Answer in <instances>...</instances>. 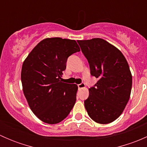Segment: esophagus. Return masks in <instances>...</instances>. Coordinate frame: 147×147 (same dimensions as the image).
Instances as JSON below:
<instances>
[{
	"instance_id": "esophagus-1",
	"label": "esophagus",
	"mask_w": 147,
	"mask_h": 147,
	"mask_svg": "<svg viewBox=\"0 0 147 147\" xmlns=\"http://www.w3.org/2000/svg\"><path fill=\"white\" fill-rule=\"evenodd\" d=\"M78 88H79V89H82V88H83V87H85V84L82 82V83H80V84H78Z\"/></svg>"
}]
</instances>
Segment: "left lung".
Listing matches in <instances>:
<instances>
[{
	"label": "left lung",
	"mask_w": 147,
	"mask_h": 147,
	"mask_svg": "<svg viewBox=\"0 0 147 147\" xmlns=\"http://www.w3.org/2000/svg\"><path fill=\"white\" fill-rule=\"evenodd\" d=\"M98 81L89 89L84 107L99 124L112 122L122 113L129 100L132 77L127 60L116 47L101 38L78 40Z\"/></svg>",
	"instance_id": "obj_1"
}]
</instances>
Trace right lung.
Segmentation results:
<instances>
[{"label": "right lung", "mask_w": 147, "mask_h": 147, "mask_svg": "<svg viewBox=\"0 0 147 147\" xmlns=\"http://www.w3.org/2000/svg\"><path fill=\"white\" fill-rule=\"evenodd\" d=\"M80 51L73 40L46 38L28 55L22 66L21 82L31 110L43 122L65 119L76 102L78 85L62 82L67 58Z\"/></svg>", "instance_id": "add662e5"}]
</instances>
